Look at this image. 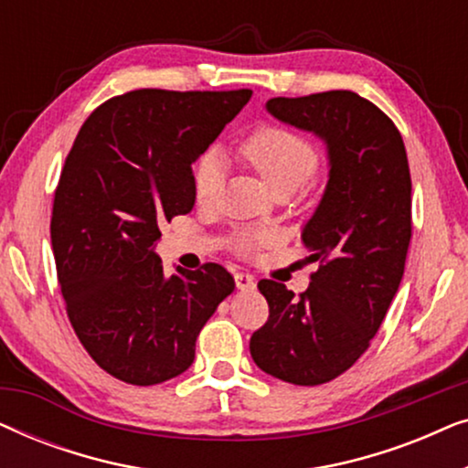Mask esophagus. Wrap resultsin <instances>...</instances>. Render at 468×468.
Returning a JSON list of instances; mask_svg holds the SVG:
<instances>
[{
	"label": "esophagus",
	"instance_id": "34e87169",
	"mask_svg": "<svg viewBox=\"0 0 468 468\" xmlns=\"http://www.w3.org/2000/svg\"><path fill=\"white\" fill-rule=\"evenodd\" d=\"M236 287H239V290H253L255 287V279L251 277V274L249 272H236Z\"/></svg>",
	"mask_w": 468,
	"mask_h": 468
}]
</instances>
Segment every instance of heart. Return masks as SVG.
Instances as JSON below:
<instances>
[{"label":"heart","instance_id":"obj_1","mask_svg":"<svg viewBox=\"0 0 468 468\" xmlns=\"http://www.w3.org/2000/svg\"><path fill=\"white\" fill-rule=\"evenodd\" d=\"M240 155L261 176L272 191H296L319 168V155L309 140L285 127L266 125L255 130L240 144ZM226 164L217 151H207L194 165V196L200 204L215 202L219 196ZM271 236L264 232L247 234V245H260Z\"/></svg>","mask_w":468,"mask_h":468}]
</instances>
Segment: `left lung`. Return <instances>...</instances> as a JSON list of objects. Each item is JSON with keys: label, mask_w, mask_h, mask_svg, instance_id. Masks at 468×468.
<instances>
[{"label": "left lung", "mask_w": 468, "mask_h": 468, "mask_svg": "<svg viewBox=\"0 0 468 468\" xmlns=\"http://www.w3.org/2000/svg\"><path fill=\"white\" fill-rule=\"evenodd\" d=\"M266 111L324 140L328 183L303 229L319 271L300 296L260 281L271 315L249 349L264 373L319 386L354 367L399 292L411 240L407 151L392 121L354 91L272 98Z\"/></svg>", "instance_id": "8db88e82"}]
</instances>
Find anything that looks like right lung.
Instances as JSON below:
<instances>
[{"label": "right lung", "mask_w": 468, "mask_h": 468, "mask_svg": "<svg viewBox=\"0 0 468 468\" xmlns=\"http://www.w3.org/2000/svg\"><path fill=\"white\" fill-rule=\"evenodd\" d=\"M251 98L138 89L89 114L55 191L50 242L68 317L106 373L132 386L178 377L234 277L219 264L165 274L159 226L194 208L191 164Z\"/></svg>", "instance_id": "obj_1"}]
</instances>
